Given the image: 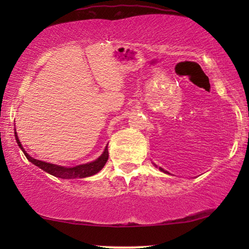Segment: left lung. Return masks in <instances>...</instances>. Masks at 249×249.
Listing matches in <instances>:
<instances>
[{"label": "left lung", "mask_w": 249, "mask_h": 249, "mask_svg": "<svg viewBox=\"0 0 249 249\" xmlns=\"http://www.w3.org/2000/svg\"><path fill=\"white\" fill-rule=\"evenodd\" d=\"M160 170H162V171H164V170H163V169H161V168H160ZM165 172V171H164Z\"/></svg>", "instance_id": "8db88e82"}]
</instances>
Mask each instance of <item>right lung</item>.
Masks as SVG:
<instances>
[{
    "mask_svg": "<svg viewBox=\"0 0 249 249\" xmlns=\"http://www.w3.org/2000/svg\"><path fill=\"white\" fill-rule=\"evenodd\" d=\"M15 136H16V141L18 142L19 147L22 149L23 154L26 155L27 160H29L30 162L34 163V164L39 166L40 169L44 170V171L50 173L54 177H57V178H62V179H76V178H86V177H90L97 173L105 165L107 159H108V151H107V148L104 149L103 154H102L100 158H98L96 161H93L90 163H87V164H83V165H77L73 166V168H64V166H60V165H55L52 164V163H47V162H43L39 161V160L33 159L32 156L27 154L25 152V149L22 148L21 142H19L18 136H17V132L15 131Z\"/></svg>",
    "mask_w": 249,
    "mask_h": 249,
    "instance_id": "right-lung-1",
    "label": "right lung"
}]
</instances>
